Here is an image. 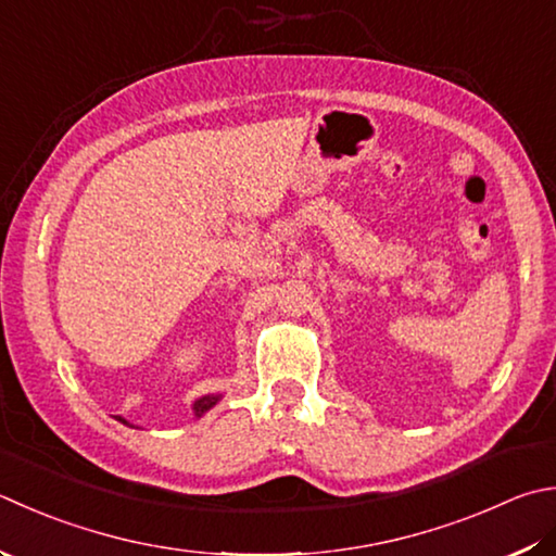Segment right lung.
Segmentation results:
<instances>
[{
  "label": "right lung",
  "mask_w": 556,
  "mask_h": 556,
  "mask_svg": "<svg viewBox=\"0 0 556 556\" xmlns=\"http://www.w3.org/2000/svg\"><path fill=\"white\" fill-rule=\"evenodd\" d=\"M217 402H219V394H207V396H203V400H198V402L193 404V416L201 418L205 412H211V408H213ZM115 418H118L121 424H128L123 416H115ZM128 426H130V424H128Z\"/></svg>",
  "instance_id": "right-lung-1"
}]
</instances>
